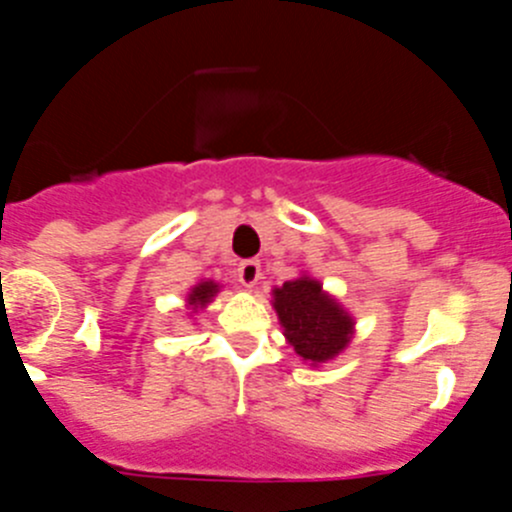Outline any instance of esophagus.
<instances>
[{"instance_id": "esophagus-1", "label": "esophagus", "mask_w": 512, "mask_h": 512, "mask_svg": "<svg viewBox=\"0 0 512 512\" xmlns=\"http://www.w3.org/2000/svg\"><path fill=\"white\" fill-rule=\"evenodd\" d=\"M259 279H261L259 261L248 259V261H241V264H238V282H241L243 287H253V284L259 282Z\"/></svg>"}]
</instances>
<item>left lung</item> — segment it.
I'll return each mask as SVG.
<instances>
[{"mask_svg": "<svg viewBox=\"0 0 512 512\" xmlns=\"http://www.w3.org/2000/svg\"><path fill=\"white\" fill-rule=\"evenodd\" d=\"M274 307L279 312L289 343L307 361H328L341 351L351 336V318L323 295L318 282L295 279L284 282L274 292Z\"/></svg>", "mask_w": 512, "mask_h": 512, "instance_id": "left-lung-1", "label": "left lung"}]
</instances>
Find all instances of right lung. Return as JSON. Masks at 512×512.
Here are the masks:
<instances>
[{
  "instance_id": "right-lung-1",
  "label": "right lung",
  "mask_w": 512,
  "mask_h": 512,
  "mask_svg": "<svg viewBox=\"0 0 512 512\" xmlns=\"http://www.w3.org/2000/svg\"><path fill=\"white\" fill-rule=\"evenodd\" d=\"M212 295H215V284L205 282L200 284V287H194V292L189 295V302H192V305H205V302H210Z\"/></svg>"
}]
</instances>
